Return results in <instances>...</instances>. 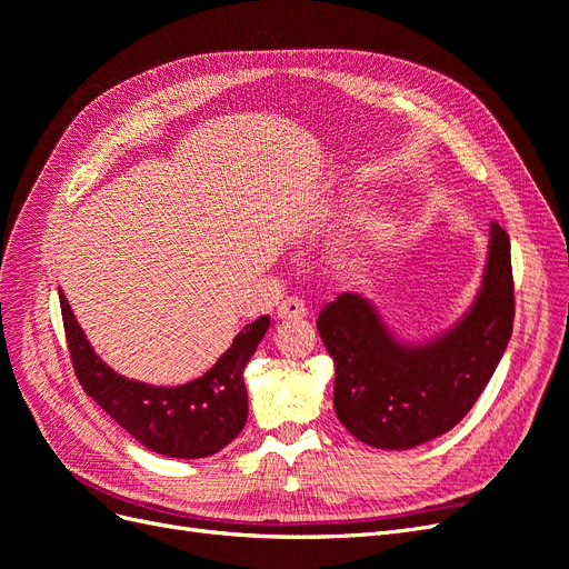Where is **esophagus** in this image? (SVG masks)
Instances as JSON below:
<instances>
[{
	"label": "esophagus",
	"mask_w": 569,
	"mask_h": 569,
	"mask_svg": "<svg viewBox=\"0 0 569 569\" xmlns=\"http://www.w3.org/2000/svg\"><path fill=\"white\" fill-rule=\"evenodd\" d=\"M308 316V308L301 299L297 297H289L278 306V318L280 320H291V318H306Z\"/></svg>",
	"instance_id": "1"
}]
</instances>
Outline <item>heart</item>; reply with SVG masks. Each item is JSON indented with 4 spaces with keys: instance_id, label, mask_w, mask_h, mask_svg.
Here are the masks:
<instances>
[{
    "instance_id": "obj_1",
    "label": "heart",
    "mask_w": 569,
    "mask_h": 569,
    "mask_svg": "<svg viewBox=\"0 0 569 569\" xmlns=\"http://www.w3.org/2000/svg\"><path fill=\"white\" fill-rule=\"evenodd\" d=\"M396 230H399V226H396L393 216H368L366 220H360L358 230L341 242V258L349 263H360L363 258L387 249L391 244V239L396 237Z\"/></svg>"
}]
</instances>
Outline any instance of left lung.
<instances>
[{"mask_svg": "<svg viewBox=\"0 0 569 569\" xmlns=\"http://www.w3.org/2000/svg\"><path fill=\"white\" fill-rule=\"evenodd\" d=\"M512 320L510 237L496 222L477 301L435 341L401 343L363 297L343 291L316 322L335 360L339 422L363 443L391 451L449 432L489 385Z\"/></svg>", "mask_w": 569, "mask_h": 569, "instance_id": "1", "label": "left lung"}]
</instances>
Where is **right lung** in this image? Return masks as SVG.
<instances>
[{"label": "right lung", "mask_w": 569, "mask_h": 569, "mask_svg": "<svg viewBox=\"0 0 569 569\" xmlns=\"http://www.w3.org/2000/svg\"><path fill=\"white\" fill-rule=\"evenodd\" d=\"M59 301L78 382L149 451L170 458H206L242 432L249 412L244 368L268 330V316L249 322L199 380L151 387L120 377L101 363L61 289Z\"/></svg>", "instance_id": "1"}]
</instances>
